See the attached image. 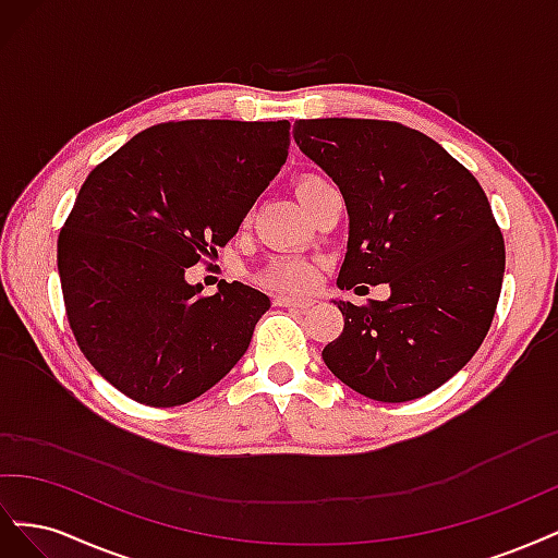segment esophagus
Listing matches in <instances>:
<instances>
[{"label": "esophagus", "mask_w": 558, "mask_h": 558, "mask_svg": "<svg viewBox=\"0 0 558 558\" xmlns=\"http://www.w3.org/2000/svg\"><path fill=\"white\" fill-rule=\"evenodd\" d=\"M275 302L279 307H291V310H310L314 305L312 298H298V295H277Z\"/></svg>", "instance_id": "1"}]
</instances>
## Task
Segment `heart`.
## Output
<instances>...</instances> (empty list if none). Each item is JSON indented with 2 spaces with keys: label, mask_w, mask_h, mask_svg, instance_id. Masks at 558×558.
<instances>
[{
  "label": "heart",
  "mask_w": 558,
  "mask_h": 558,
  "mask_svg": "<svg viewBox=\"0 0 558 558\" xmlns=\"http://www.w3.org/2000/svg\"><path fill=\"white\" fill-rule=\"evenodd\" d=\"M332 185L326 177H318V174H307L298 181V195L302 197H310L316 191H324ZM260 279L267 286H275V289H286V291H305L314 283L316 279V269L310 260L305 258H298V256H283L269 263Z\"/></svg>",
  "instance_id": "obj_1"
}]
</instances>
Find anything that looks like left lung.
<instances>
[{
  "mask_svg": "<svg viewBox=\"0 0 558 558\" xmlns=\"http://www.w3.org/2000/svg\"><path fill=\"white\" fill-rule=\"evenodd\" d=\"M293 137L344 197L337 286L391 289L363 307L335 300L344 330L320 356L379 402L435 391L475 356L500 298L505 242L482 185L424 132L393 121L314 118L295 121Z\"/></svg>",
  "mask_w": 558,
  "mask_h": 558,
  "instance_id": "obj_1",
  "label": "left lung"
}]
</instances>
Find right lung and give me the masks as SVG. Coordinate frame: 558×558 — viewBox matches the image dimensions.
Wrapping results in <instances>:
<instances>
[{"label":"right lung","mask_w":558,"mask_h":558,"mask_svg":"<svg viewBox=\"0 0 558 558\" xmlns=\"http://www.w3.org/2000/svg\"><path fill=\"white\" fill-rule=\"evenodd\" d=\"M291 123L172 121L99 162L58 238L70 328L118 391L177 408L238 365L269 298L240 281L218 293L185 267L238 234L286 162Z\"/></svg>","instance_id":"add662e5"}]
</instances>
